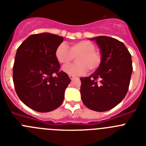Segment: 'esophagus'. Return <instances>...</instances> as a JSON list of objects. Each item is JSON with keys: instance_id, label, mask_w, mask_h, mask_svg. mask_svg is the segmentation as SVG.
<instances>
[{"instance_id": "1", "label": "esophagus", "mask_w": 146, "mask_h": 146, "mask_svg": "<svg viewBox=\"0 0 146 146\" xmlns=\"http://www.w3.org/2000/svg\"><path fill=\"white\" fill-rule=\"evenodd\" d=\"M69 77L70 78L71 80H73V79H74V78H75V77H74V76H73V75H69Z\"/></svg>"}]
</instances>
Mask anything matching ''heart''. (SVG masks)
<instances>
[{
  "label": "heart",
  "instance_id": "heart-1",
  "mask_svg": "<svg viewBox=\"0 0 146 146\" xmlns=\"http://www.w3.org/2000/svg\"><path fill=\"white\" fill-rule=\"evenodd\" d=\"M55 58L62 65H67L76 58L77 64L66 66L63 70L69 75H80L89 72H94L100 66L102 60V54L96 50L93 42L82 40L74 42L69 47L66 44L58 45L55 52Z\"/></svg>",
  "mask_w": 146,
  "mask_h": 146
}]
</instances>
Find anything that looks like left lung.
<instances>
[{
  "mask_svg": "<svg viewBox=\"0 0 146 146\" xmlns=\"http://www.w3.org/2000/svg\"><path fill=\"white\" fill-rule=\"evenodd\" d=\"M101 50L100 66L81 77V99L89 109L104 112L115 108L127 94L132 73L131 54L123 42L112 37H95Z\"/></svg>",
  "mask_w": 146,
  "mask_h": 146,
  "instance_id": "obj_1",
  "label": "left lung"
}]
</instances>
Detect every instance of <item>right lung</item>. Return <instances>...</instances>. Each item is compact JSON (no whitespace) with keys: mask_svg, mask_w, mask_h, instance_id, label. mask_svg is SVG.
Listing matches in <instances>:
<instances>
[{"mask_svg":"<svg viewBox=\"0 0 146 146\" xmlns=\"http://www.w3.org/2000/svg\"><path fill=\"white\" fill-rule=\"evenodd\" d=\"M63 41V37L52 33L33 34L17 50L13 66L15 91L20 100L33 110L52 111L64 102L71 80L60 70L55 55Z\"/></svg>","mask_w":146,"mask_h":146,"instance_id":"obj_1","label":"right lung"}]
</instances>
